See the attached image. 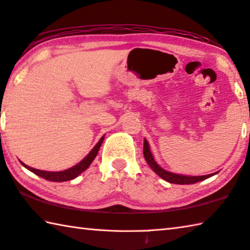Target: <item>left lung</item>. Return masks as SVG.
I'll use <instances>...</instances> for the list:
<instances>
[{
	"mask_svg": "<svg viewBox=\"0 0 250 250\" xmlns=\"http://www.w3.org/2000/svg\"><path fill=\"white\" fill-rule=\"evenodd\" d=\"M143 154H144V158L145 161L147 162L148 166L156 172V174L166 181H168L170 184H176V185H191V184H196L199 183V181H202L204 179L208 178V177L214 176L217 172H214V174H210V175H206V176H185V175H178V174H174V172L167 171L165 169H163L162 167L157 164L154 160V157L151 153V149H149V145L146 139H144V144H143Z\"/></svg>",
	"mask_w": 250,
	"mask_h": 250,
	"instance_id": "8db88e82",
	"label": "left lung"
}]
</instances>
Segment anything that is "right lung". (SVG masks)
<instances>
[{
	"label": "right lung",
	"instance_id": "obj_1",
	"mask_svg": "<svg viewBox=\"0 0 250 250\" xmlns=\"http://www.w3.org/2000/svg\"><path fill=\"white\" fill-rule=\"evenodd\" d=\"M104 139H105V135L101 138V140L98 141V143L95 145L94 148L90 151L87 155H86L83 160H82L79 164H76L75 166L71 167L69 169L62 170V171H46V170H40V169H36L33 168V167L27 166L24 163L21 162V164L26 167L27 169H29L30 171H33L34 174L38 175L39 177H42L43 179H47L49 181H54V183H61V181H67V180H72L81 175L82 172L86 170L89 167V165L92 164V162L94 161V158L96 157L97 153L99 151V148L102 146V143Z\"/></svg>",
	"mask_w": 250,
	"mask_h": 250
}]
</instances>
